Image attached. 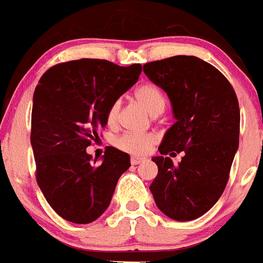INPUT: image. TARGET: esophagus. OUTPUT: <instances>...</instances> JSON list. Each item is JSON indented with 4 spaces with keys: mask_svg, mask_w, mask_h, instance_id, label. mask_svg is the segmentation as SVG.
Segmentation results:
<instances>
[{
    "mask_svg": "<svg viewBox=\"0 0 263 263\" xmlns=\"http://www.w3.org/2000/svg\"><path fill=\"white\" fill-rule=\"evenodd\" d=\"M142 161H145L144 157H132V160H130V162H132L133 165H138V164H141Z\"/></svg>",
    "mask_w": 263,
    "mask_h": 263,
    "instance_id": "34e87169",
    "label": "esophagus"
}]
</instances>
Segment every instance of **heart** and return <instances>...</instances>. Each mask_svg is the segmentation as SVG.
<instances>
[{
  "label": "heart",
  "mask_w": 263,
  "mask_h": 263,
  "mask_svg": "<svg viewBox=\"0 0 263 263\" xmlns=\"http://www.w3.org/2000/svg\"><path fill=\"white\" fill-rule=\"evenodd\" d=\"M136 99L144 106L145 110L149 111L152 116H158L164 111L166 106V98L162 91L153 84H144L134 92ZM119 103L114 102L107 110L106 121L110 126H114L118 121ZM156 136L152 133H123L116 140V146L121 151L126 152L129 155L142 156L146 155L156 144Z\"/></svg>",
  "instance_id": "obj_1"
}]
</instances>
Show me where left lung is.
Segmentation results:
<instances>
[{
	"mask_svg": "<svg viewBox=\"0 0 263 263\" xmlns=\"http://www.w3.org/2000/svg\"><path fill=\"white\" fill-rule=\"evenodd\" d=\"M144 72L165 91L176 122L166 130L152 160L158 173L149 186L168 218L194 220L222 196L239 146V105L219 69L196 56L179 55L146 63ZM181 151L173 166L166 154Z\"/></svg>",
	"mask_w": 263,
	"mask_h": 263,
	"instance_id": "left-lung-1",
	"label": "left lung"
}]
</instances>
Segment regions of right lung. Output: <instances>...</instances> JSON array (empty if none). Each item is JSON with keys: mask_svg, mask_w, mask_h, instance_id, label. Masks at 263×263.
I'll list each match as a JSON object with an SVG mask.
<instances>
[{"mask_svg": "<svg viewBox=\"0 0 263 263\" xmlns=\"http://www.w3.org/2000/svg\"><path fill=\"white\" fill-rule=\"evenodd\" d=\"M142 66L79 59L53 66L33 94L30 144L36 179L56 214L87 224L107 210L130 156L110 146L102 164L86 149L107 125L108 107L140 77Z\"/></svg>", "mask_w": 263, "mask_h": 263, "instance_id": "obj_1", "label": "right lung"}]
</instances>
